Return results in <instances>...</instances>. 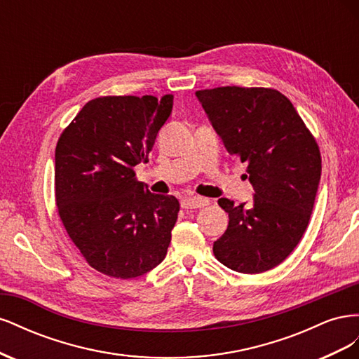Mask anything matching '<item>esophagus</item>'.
I'll use <instances>...</instances> for the list:
<instances>
[{
    "mask_svg": "<svg viewBox=\"0 0 359 359\" xmlns=\"http://www.w3.org/2000/svg\"><path fill=\"white\" fill-rule=\"evenodd\" d=\"M210 203L208 199L201 198V196H187L181 199V206L186 210H194V208H203Z\"/></svg>",
    "mask_w": 359,
    "mask_h": 359,
    "instance_id": "1",
    "label": "esophagus"
}]
</instances>
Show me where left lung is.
<instances>
[{"label": "left lung", "mask_w": 359, "mask_h": 359, "mask_svg": "<svg viewBox=\"0 0 359 359\" xmlns=\"http://www.w3.org/2000/svg\"><path fill=\"white\" fill-rule=\"evenodd\" d=\"M196 97L227 153L247 163L255 189L252 203L219 199L229 224L214 256L236 273H264L283 262L307 229L322 170L318 142L277 90L219 86Z\"/></svg>", "instance_id": "left-lung-1"}]
</instances>
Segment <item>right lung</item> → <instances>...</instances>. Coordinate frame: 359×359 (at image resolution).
Returning a JSON list of instances; mask_svg holds the SVG:
<instances>
[{
	"instance_id": "add662e5",
	"label": "right lung",
	"mask_w": 359,
	"mask_h": 359,
	"mask_svg": "<svg viewBox=\"0 0 359 359\" xmlns=\"http://www.w3.org/2000/svg\"><path fill=\"white\" fill-rule=\"evenodd\" d=\"M173 95H106L86 103L55 149L60 219L90 266L135 278L168 253L180 202L154 194L133 168L147 163Z\"/></svg>"
}]
</instances>
